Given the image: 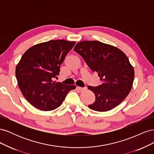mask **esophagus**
<instances>
[{
  "instance_id": "1",
  "label": "esophagus",
  "mask_w": 154,
  "mask_h": 154,
  "mask_svg": "<svg viewBox=\"0 0 154 154\" xmlns=\"http://www.w3.org/2000/svg\"><path fill=\"white\" fill-rule=\"evenodd\" d=\"M76 88L80 91H83L86 89L85 87H77Z\"/></svg>"
}]
</instances>
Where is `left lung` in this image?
<instances>
[{"label":"left lung","instance_id":"8db88e82","mask_svg":"<svg viewBox=\"0 0 154 154\" xmlns=\"http://www.w3.org/2000/svg\"><path fill=\"white\" fill-rule=\"evenodd\" d=\"M74 50L102 81L97 87L88 86L96 96L94 103L88 105L89 109L106 112L119 105L131 91L134 79V69L127 55L118 48L96 40L80 42Z\"/></svg>","mask_w":154,"mask_h":154}]
</instances>
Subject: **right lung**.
I'll list each match as a JSON object with an SVG mask.
<instances>
[{
  "mask_svg": "<svg viewBox=\"0 0 154 154\" xmlns=\"http://www.w3.org/2000/svg\"><path fill=\"white\" fill-rule=\"evenodd\" d=\"M75 42L49 40L32 46L22 55L15 74L23 96L35 108L53 110L62 105L68 92L75 85L54 82L60 65L75 45Z\"/></svg>",
  "mask_w": 154,
  "mask_h": 154,
  "instance_id": "obj_1",
  "label": "right lung"
}]
</instances>
